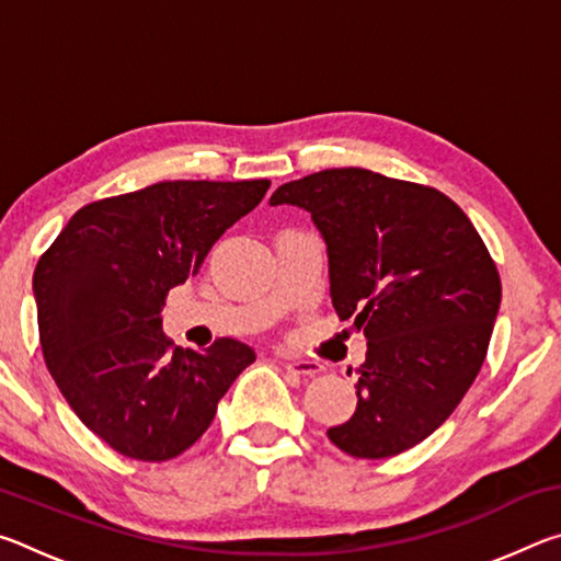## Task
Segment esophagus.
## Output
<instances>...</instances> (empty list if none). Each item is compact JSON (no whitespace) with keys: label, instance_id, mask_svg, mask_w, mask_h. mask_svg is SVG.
Instances as JSON below:
<instances>
[{"label":"esophagus","instance_id":"obj_1","mask_svg":"<svg viewBox=\"0 0 561 561\" xmlns=\"http://www.w3.org/2000/svg\"><path fill=\"white\" fill-rule=\"evenodd\" d=\"M282 364L287 371L301 374V376H317L321 368H324L321 364H317V360H307V358H284Z\"/></svg>","mask_w":561,"mask_h":561}]
</instances>
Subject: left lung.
Masks as SVG:
<instances>
[{"label":"left lung","instance_id":"left-lung-1","mask_svg":"<svg viewBox=\"0 0 561 561\" xmlns=\"http://www.w3.org/2000/svg\"><path fill=\"white\" fill-rule=\"evenodd\" d=\"M311 213L331 301L368 339L358 405L329 440L354 458L405 453L448 421L488 356L502 284L485 242L440 190L331 168L274 190Z\"/></svg>","mask_w":561,"mask_h":561}]
</instances>
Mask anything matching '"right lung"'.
Here are the masks:
<instances>
[{"mask_svg": "<svg viewBox=\"0 0 561 561\" xmlns=\"http://www.w3.org/2000/svg\"><path fill=\"white\" fill-rule=\"evenodd\" d=\"M267 187L270 180H165L103 197L83 205L36 262L49 374L81 423L126 458L163 462L185 453L254 360L250 346L227 336L205 351L178 348L160 311Z\"/></svg>", "mask_w": 561, "mask_h": 561, "instance_id": "right-lung-1", "label": "right lung"}]
</instances>
